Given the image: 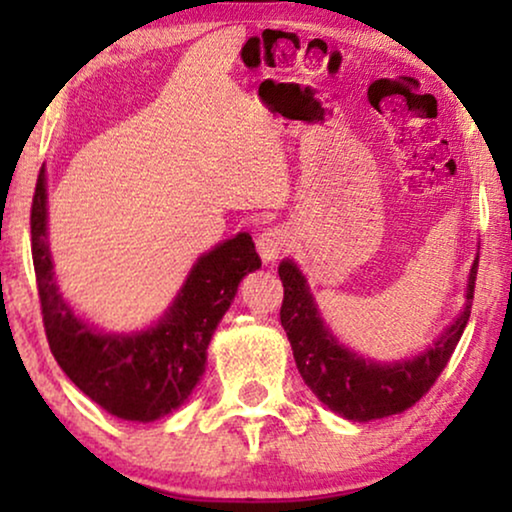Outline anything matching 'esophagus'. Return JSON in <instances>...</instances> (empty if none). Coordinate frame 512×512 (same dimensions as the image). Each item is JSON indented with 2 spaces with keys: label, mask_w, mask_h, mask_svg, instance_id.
<instances>
[{
  "label": "esophagus",
  "mask_w": 512,
  "mask_h": 512,
  "mask_svg": "<svg viewBox=\"0 0 512 512\" xmlns=\"http://www.w3.org/2000/svg\"><path fill=\"white\" fill-rule=\"evenodd\" d=\"M256 249L261 254L263 263H275L279 256L289 251V233L282 226L265 228L261 235L256 237Z\"/></svg>",
  "instance_id": "obj_1"
}]
</instances>
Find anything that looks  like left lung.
<instances>
[{
	"mask_svg": "<svg viewBox=\"0 0 512 512\" xmlns=\"http://www.w3.org/2000/svg\"><path fill=\"white\" fill-rule=\"evenodd\" d=\"M475 277L478 261L468 275L466 307L424 354L398 363H375L338 345L319 317L303 272L296 263L282 261L279 279L284 300L279 319L305 384L321 403L354 422H370L412 408L436 384L464 333L471 317Z\"/></svg>",
	"mask_w": 512,
	"mask_h": 512,
	"instance_id": "8db88e82",
	"label": "left lung"
}]
</instances>
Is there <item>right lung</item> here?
I'll use <instances>...</instances> for the list:
<instances>
[{
    "mask_svg": "<svg viewBox=\"0 0 512 512\" xmlns=\"http://www.w3.org/2000/svg\"><path fill=\"white\" fill-rule=\"evenodd\" d=\"M32 261L48 347L65 375L109 415L153 422L191 396L207 363L209 340L247 272L261 268L249 233L235 235L193 265L170 310L149 331L97 333L74 317L53 279L46 235V172L32 198Z\"/></svg>",
    "mask_w": 512,
    "mask_h": 512,
    "instance_id": "right-lung-1",
    "label": "right lung"
}]
</instances>
